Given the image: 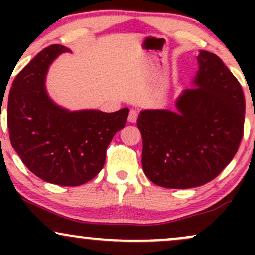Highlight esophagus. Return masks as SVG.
I'll return each mask as SVG.
<instances>
[{
    "label": "esophagus",
    "mask_w": 255,
    "mask_h": 255,
    "mask_svg": "<svg viewBox=\"0 0 255 255\" xmlns=\"http://www.w3.org/2000/svg\"><path fill=\"white\" fill-rule=\"evenodd\" d=\"M136 119H137V111L135 109H131L129 111V115H128V121L133 124V122L136 121Z\"/></svg>",
    "instance_id": "esophagus-1"
}]
</instances>
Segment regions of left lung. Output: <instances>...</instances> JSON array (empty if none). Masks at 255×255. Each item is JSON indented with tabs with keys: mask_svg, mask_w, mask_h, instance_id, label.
<instances>
[{
	"mask_svg": "<svg viewBox=\"0 0 255 255\" xmlns=\"http://www.w3.org/2000/svg\"><path fill=\"white\" fill-rule=\"evenodd\" d=\"M192 89L176 99V111L141 110L142 170L154 184L187 189L217 177L244 135L245 96L238 79L212 52L200 50Z\"/></svg>",
	"mask_w": 255,
	"mask_h": 255,
	"instance_id": "8db88e82",
	"label": "left lung"
}]
</instances>
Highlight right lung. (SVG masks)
<instances>
[{
	"mask_svg": "<svg viewBox=\"0 0 255 255\" xmlns=\"http://www.w3.org/2000/svg\"><path fill=\"white\" fill-rule=\"evenodd\" d=\"M63 52L71 50L61 44L48 46L16 75L7 124L11 146L28 170L49 183L73 187L102 170L108 146L125 127L129 109L71 111L55 103L45 90V78Z\"/></svg>",
	"mask_w": 255,
	"mask_h": 255,
	"instance_id": "right-lung-1",
	"label": "right lung"
}]
</instances>
